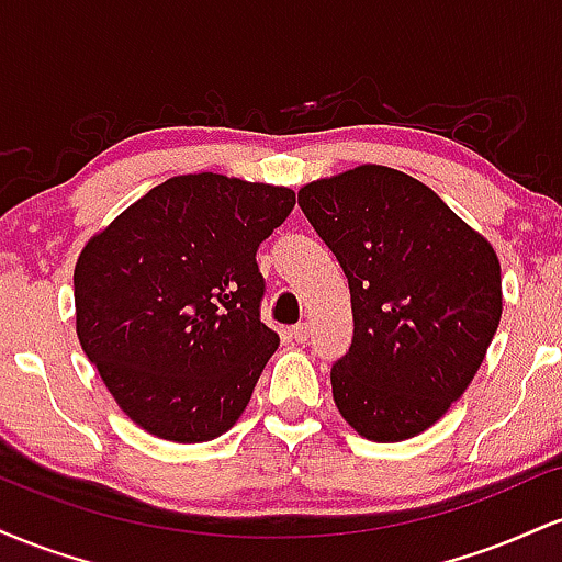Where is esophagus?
I'll use <instances>...</instances> for the list:
<instances>
[{
    "instance_id": "esophagus-1",
    "label": "esophagus",
    "mask_w": 562,
    "mask_h": 562,
    "mask_svg": "<svg viewBox=\"0 0 562 562\" xmlns=\"http://www.w3.org/2000/svg\"><path fill=\"white\" fill-rule=\"evenodd\" d=\"M290 338L299 340V344H303V340L308 338V325H306V322H299V325L290 327Z\"/></svg>"
}]
</instances>
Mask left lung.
Listing matches in <instances>:
<instances>
[{
  "label": "left lung",
  "mask_w": 562,
  "mask_h": 562,
  "mask_svg": "<svg viewBox=\"0 0 562 562\" xmlns=\"http://www.w3.org/2000/svg\"><path fill=\"white\" fill-rule=\"evenodd\" d=\"M299 205L351 290V348L330 370L340 415L370 441L423 434L465 393L499 327L494 248L389 166L301 187Z\"/></svg>",
  "instance_id": "8db88e82"
}]
</instances>
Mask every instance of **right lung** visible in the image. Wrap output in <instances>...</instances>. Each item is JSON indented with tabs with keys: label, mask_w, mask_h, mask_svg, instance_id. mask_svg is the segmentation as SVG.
Returning a JSON list of instances; mask_svg holds the SVG:
<instances>
[{
	"label": "right lung",
	"mask_w": 562,
	"mask_h": 562,
	"mask_svg": "<svg viewBox=\"0 0 562 562\" xmlns=\"http://www.w3.org/2000/svg\"><path fill=\"white\" fill-rule=\"evenodd\" d=\"M295 192L222 173L153 187L81 250L76 333L121 409L177 443L222 436L280 346L256 250Z\"/></svg>",
	"instance_id": "add662e5"
}]
</instances>
